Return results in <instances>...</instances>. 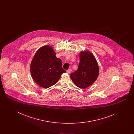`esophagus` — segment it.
Returning a JSON list of instances; mask_svg holds the SVG:
<instances>
[{
    "instance_id": "1",
    "label": "esophagus",
    "mask_w": 134,
    "mask_h": 134,
    "mask_svg": "<svg viewBox=\"0 0 134 134\" xmlns=\"http://www.w3.org/2000/svg\"><path fill=\"white\" fill-rule=\"evenodd\" d=\"M71 71H72V70H71V69H69L68 70H67L66 71V72H67V73H70V72H71Z\"/></svg>"
}]
</instances>
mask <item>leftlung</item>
<instances>
[{
    "label": "left lung",
    "instance_id": "obj_1",
    "mask_svg": "<svg viewBox=\"0 0 134 134\" xmlns=\"http://www.w3.org/2000/svg\"><path fill=\"white\" fill-rule=\"evenodd\" d=\"M78 69L70 74L74 84L80 88H86L96 81L99 75V67L96 58L89 51L80 53Z\"/></svg>",
    "mask_w": 134,
    "mask_h": 134
}]
</instances>
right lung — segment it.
I'll return each mask as SVG.
<instances>
[{
  "label": "right lung",
  "mask_w": 134,
  "mask_h": 134,
  "mask_svg": "<svg viewBox=\"0 0 134 134\" xmlns=\"http://www.w3.org/2000/svg\"><path fill=\"white\" fill-rule=\"evenodd\" d=\"M30 71L34 81L45 88L55 84L66 72L62 68L61 60L56 57L55 51L49 45L43 46L37 51L32 58Z\"/></svg>",
  "instance_id": "obj_1"
}]
</instances>
